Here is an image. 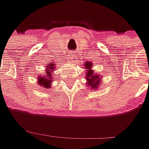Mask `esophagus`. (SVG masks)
Wrapping results in <instances>:
<instances>
[{
	"instance_id": "1",
	"label": "esophagus",
	"mask_w": 149,
	"mask_h": 149,
	"mask_svg": "<svg viewBox=\"0 0 149 149\" xmlns=\"http://www.w3.org/2000/svg\"><path fill=\"white\" fill-rule=\"evenodd\" d=\"M75 57H76V54H75V53H73V52L72 53V52H71V53H70V54H69V56H68V59L72 61V60H73V59H75L74 58Z\"/></svg>"
}]
</instances>
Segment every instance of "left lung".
I'll use <instances>...</instances> for the list:
<instances>
[{
  "mask_svg": "<svg viewBox=\"0 0 149 149\" xmlns=\"http://www.w3.org/2000/svg\"><path fill=\"white\" fill-rule=\"evenodd\" d=\"M86 69H88L87 74H86V78L87 80V85L89 86V87H91V89H95L96 88V86H98V84H100V78L99 76L94 75L93 71L91 69V63H86Z\"/></svg>",
  "mask_w": 149,
  "mask_h": 149,
  "instance_id": "obj_1",
  "label": "left lung"
}]
</instances>
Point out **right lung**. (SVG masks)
<instances>
[{
  "instance_id": "1",
  "label": "right lung",
  "mask_w": 149,
  "mask_h": 149,
  "mask_svg": "<svg viewBox=\"0 0 149 149\" xmlns=\"http://www.w3.org/2000/svg\"><path fill=\"white\" fill-rule=\"evenodd\" d=\"M55 67V65H54V63H49L47 66V70H46V76H42L38 78L39 80V84L40 86H43L45 88H50V82L52 81V75H51V71H53Z\"/></svg>"
}]
</instances>
